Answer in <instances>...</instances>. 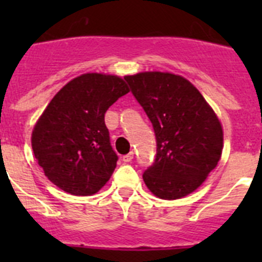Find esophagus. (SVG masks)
Wrapping results in <instances>:
<instances>
[{
  "label": "esophagus",
  "mask_w": 262,
  "mask_h": 262,
  "mask_svg": "<svg viewBox=\"0 0 262 262\" xmlns=\"http://www.w3.org/2000/svg\"><path fill=\"white\" fill-rule=\"evenodd\" d=\"M134 159V152H129V154L124 155L123 157H122V160H123L124 163H129V161H133Z\"/></svg>",
  "instance_id": "34e87169"
}]
</instances>
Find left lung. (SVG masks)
I'll return each instance as SVG.
<instances>
[{
    "label": "left lung",
    "mask_w": 262,
    "mask_h": 262,
    "mask_svg": "<svg viewBox=\"0 0 262 262\" xmlns=\"http://www.w3.org/2000/svg\"><path fill=\"white\" fill-rule=\"evenodd\" d=\"M124 80L156 135V157L143 174L147 187L161 200L193 193L221 160L223 129L216 114L181 76L142 72Z\"/></svg>",
    "instance_id": "8db88e82"
}]
</instances>
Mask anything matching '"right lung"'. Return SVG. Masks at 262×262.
<instances>
[{
  "label": "right lung",
  "instance_id": "obj_1",
  "mask_svg": "<svg viewBox=\"0 0 262 262\" xmlns=\"http://www.w3.org/2000/svg\"><path fill=\"white\" fill-rule=\"evenodd\" d=\"M129 92L118 76L85 73L57 92L32 129V151L52 184L72 195H92L110 180L118 156L105 113Z\"/></svg>",
  "mask_w": 262,
  "mask_h": 262
}]
</instances>
